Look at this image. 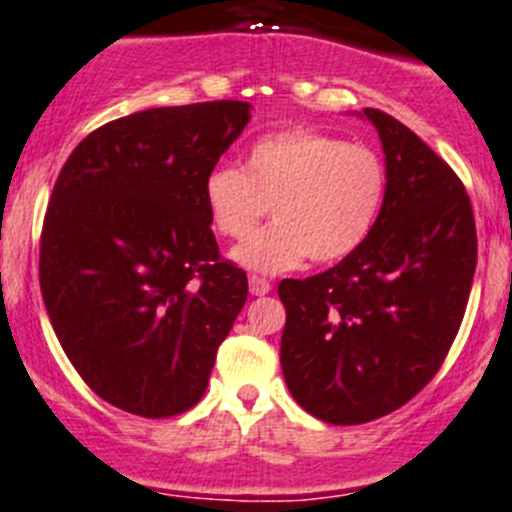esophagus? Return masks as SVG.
I'll list each match as a JSON object with an SVG mask.
<instances>
[{"instance_id":"1","label":"esophagus","mask_w":512,"mask_h":512,"mask_svg":"<svg viewBox=\"0 0 512 512\" xmlns=\"http://www.w3.org/2000/svg\"><path fill=\"white\" fill-rule=\"evenodd\" d=\"M270 280L262 278V275H250V293L252 296H265V293H270Z\"/></svg>"}]
</instances>
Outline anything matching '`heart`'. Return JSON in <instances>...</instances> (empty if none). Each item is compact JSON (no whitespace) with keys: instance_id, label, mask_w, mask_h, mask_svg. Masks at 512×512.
<instances>
[{"instance_id":"heart-1","label":"heart","mask_w":512,"mask_h":512,"mask_svg":"<svg viewBox=\"0 0 512 512\" xmlns=\"http://www.w3.org/2000/svg\"><path fill=\"white\" fill-rule=\"evenodd\" d=\"M388 176L380 155L308 127L270 132L252 142L245 168L216 165L204 178V204L222 237L242 239L267 204L275 222L234 250L242 265L280 273L308 255L336 262L375 227Z\"/></svg>"}]
</instances>
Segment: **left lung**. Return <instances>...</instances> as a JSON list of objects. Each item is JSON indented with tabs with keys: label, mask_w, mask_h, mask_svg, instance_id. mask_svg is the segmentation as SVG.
I'll return each mask as SVG.
<instances>
[{
	"label": "left lung",
	"mask_w": 512,
	"mask_h": 512,
	"mask_svg": "<svg viewBox=\"0 0 512 512\" xmlns=\"http://www.w3.org/2000/svg\"><path fill=\"white\" fill-rule=\"evenodd\" d=\"M388 188L352 255L306 280H280V365L303 411L357 426L398 411L444 365L477 265L472 201L418 135L380 109Z\"/></svg>",
	"instance_id": "1"
}]
</instances>
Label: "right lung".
Here are the masks:
<instances>
[{
  "instance_id": "1",
  "label": "right lung",
  "mask_w": 512,
  "mask_h": 512,
  "mask_svg": "<svg viewBox=\"0 0 512 512\" xmlns=\"http://www.w3.org/2000/svg\"><path fill=\"white\" fill-rule=\"evenodd\" d=\"M250 122L247 101L114 119L58 173L40 234V290L76 372L142 418L199 403L216 349L247 301L219 255L204 178Z\"/></svg>"
}]
</instances>
